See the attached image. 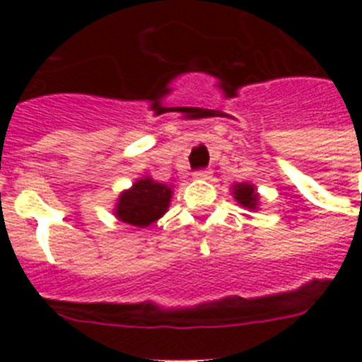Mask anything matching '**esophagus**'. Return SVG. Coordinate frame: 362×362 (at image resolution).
I'll use <instances>...</instances> for the list:
<instances>
[{
	"instance_id": "esophagus-1",
	"label": "esophagus",
	"mask_w": 362,
	"mask_h": 362,
	"mask_svg": "<svg viewBox=\"0 0 362 362\" xmlns=\"http://www.w3.org/2000/svg\"><path fill=\"white\" fill-rule=\"evenodd\" d=\"M210 175H212V170H209V169H201V170H195V173H193V176H195V178H210Z\"/></svg>"
}]
</instances>
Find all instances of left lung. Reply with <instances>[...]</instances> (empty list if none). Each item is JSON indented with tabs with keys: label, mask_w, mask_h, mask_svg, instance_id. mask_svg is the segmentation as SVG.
<instances>
[{
	"label": "left lung",
	"mask_w": 362,
	"mask_h": 362,
	"mask_svg": "<svg viewBox=\"0 0 362 362\" xmlns=\"http://www.w3.org/2000/svg\"><path fill=\"white\" fill-rule=\"evenodd\" d=\"M233 197L237 199V203L244 209L257 210L259 195L255 192V186L253 184H246V182H240V184H235L233 186Z\"/></svg>",
	"instance_id": "obj_1"
}]
</instances>
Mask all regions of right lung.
Here are the masks:
<instances>
[{"label":"right lung","instance_id":"right-lung-1","mask_svg":"<svg viewBox=\"0 0 362 362\" xmlns=\"http://www.w3.org/2000/svg\"><path fill=\"white\" fill-rule=\"evenodd\" d=\"M173 189L152 178L136 180L129 189L122 192L116 203L115 214L124 223L135 227H148L158 221L169 210Z\"/></svg>","mask_w":362,"mask_h":362}]
</instances>
